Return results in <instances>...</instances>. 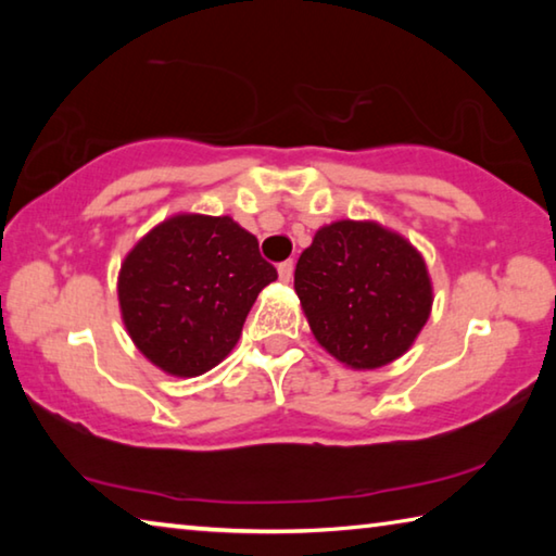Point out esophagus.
<instances>
[{
	"label": "esophagus",
	"instance_id": "1",
	"mask_svg": "<svg viewBox=\"0 0 556 556\" xmlns=\"http://www.w3.org/2000/svg\"><path fill=\"white\" fill-rule=\"evenodd\" d=\"M277 271H279V279H281V281H289L291 275H294V262H291V260L281 262V265L277 267Z\"/></svg>",
	"mask_w": 556,
	"mask_h": 556
}]
</instances>
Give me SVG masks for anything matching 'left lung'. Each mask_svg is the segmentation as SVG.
I'll list each match as a JSON object with an SVG mask.
<instances>
[{"mask_svg": "<svg viewBox=\"0 0 556 556\" xmlns=\"http://www.w3.org/2000/svg\"><path fill=\"white\" fill-rule=\"evenodd\" d=\"M294 289L316 341L355 370L407 353L434 301L419 252L372 220L324 225L301 252Z\"/></svg>", "mask_w": 556, "mask_h": 556, "instance_id": "1", "label": "left lung"}]
</instances>
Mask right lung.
I'll return each mask as SVG.
<instances>
[{"instance_id": "add662e5", "label": "right lung", "mask_w": 556, "mask_h": 556, "mask_svg": "<svg viewBox=\"0 0 556 556\" xmlns=\"http://www.w3.org/2000/svg\"><path fill=\"white\" fill-rule=\"evenodd\" d=\"M275 279L255 235L228 215L181 213L122 262V321L156 368L195 378L232 351L257 294Z\"/></svg>"}]
</instances>
